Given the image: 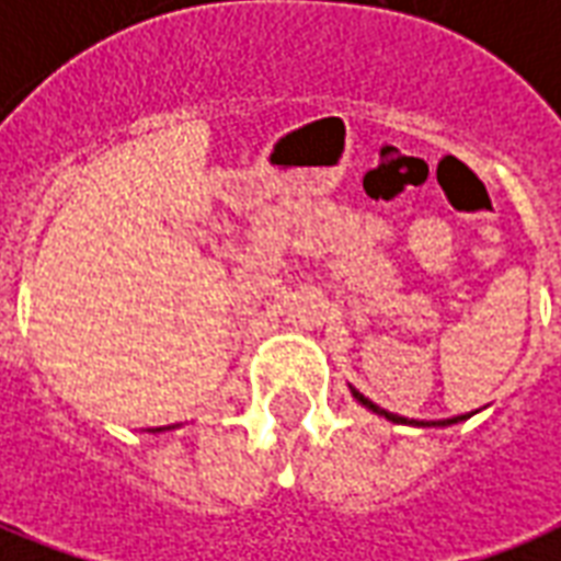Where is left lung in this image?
Wrapping results in <instances>:
<instances>
[{"instance_id":"8db88e82","label":"left lung","mask_w":561,"mask_h":561,"mask_svg":"<svg viewBox=\"0 0 561 561\" xmlns=\"http://www.w3.org/2000/svg\"><path fill=\"white\" fill-rule=\"evenodd\" d=\"M352 397H354V400H357V402H360V405H366L369 412L381 414V417H388V421H393V423H412V421H405V417H400V414H390V412H385V409H378L376 402L366 400V397H364V393H360V390H354V388H352ZM459 421H466V414H459V417H447V421H438V423H426V426H450V423H459Z\"/></svg>"}]
</instances>
